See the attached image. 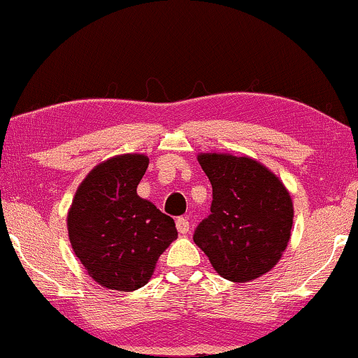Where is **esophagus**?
Returning a JSON list of instances; mask_svg holds the SVG:
<instances>
[{
	"instance_id": "esophagus-1",
	"label": "esophagus",
	"mask_w": 358,
	"mask_h": 358,
	"mask_svg": "<svg viewBox=\"0 0 358 358\" xmlns=\"http://www.w3.org/2000/svg\"><path fill=\"white\" fill-rule=\"evenodd\" d=\"M176 227H178V232L180 236H186V234L189 232V222H187V218L179 217L178 220H176Z\"/></svg>"
}]
</instances>
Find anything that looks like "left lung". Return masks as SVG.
<instances>
[{
    "instance_id": "left-lung-1",
    "label": "left lung",
    "mask_w": 358,
    "mask_h": 358,
    "mask_svg": "<svg viewBox=\"0 0 358 358\" xmlns=\"http://www.w3.org/2000/svg\"><path fill=\"white\" fill-rule=\"evenodd\" d=\"M198 162L213 187V201L194 230V244L230 282L259 278L278 263L290 241V193L270 169L245 155L199 153Z\"/></svg>"
}]
</instances>
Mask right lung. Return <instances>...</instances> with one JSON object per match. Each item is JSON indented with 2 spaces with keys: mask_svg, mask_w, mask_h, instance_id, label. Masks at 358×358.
Returning a JSON list of instances; mask_svg holds the SVG:
<instances>
[{
  "mask_svg": "<svg viewBox=\"0 0 358 358\" xmlns=\"http://www.w3.org/2000/svg\"><path fill=\"white\" fill-rule=\"evenodd\" d=\"M148 157L124 153L92 169L68 211V236L76 257L99 285L131 292L147 285L155 264L178 239L174 220L136 187Z\"/></svg>",
  "mask_w": 358,
  "mask_h": 358,
  "instance_id": "obj_1",
  "label": "right lung"
}]
</instances>
